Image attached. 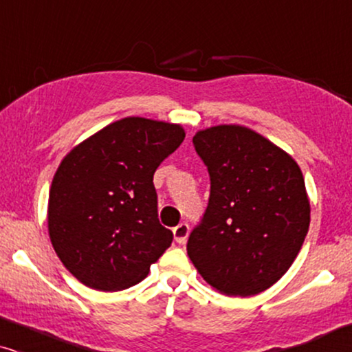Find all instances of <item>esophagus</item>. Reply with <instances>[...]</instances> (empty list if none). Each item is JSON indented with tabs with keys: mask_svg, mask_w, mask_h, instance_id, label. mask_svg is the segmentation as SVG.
Masks as SVG:
<instances>
[{
	"mask_svg": "<svg viewBox=\"0 0 352 352\" xmlns=\"http://www.w3.org/2000/svg\"><path fill=\"white\" fill-rule=\"evenodd\" d=\"M173 235H175V240L177 243H186L187 235H189V226L186 223L177 224L175 229H173Z\"/></svg>",
	"mask_w": 352,
	"mask_h": 352,
	"instance_id": "34e87169",
	"label": "esophagus"
}]
</instances>
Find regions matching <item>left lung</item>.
<instances>
[{
	"mask_svg": "<svg viewBox=\"0 0 352 352\" xmlns=\"http://www.w3.org/2000/svg\"><path fill=\"white\" fill-rule=\"evenodd\" d=\"M194 147L211 189L187 254L218 292L258 295L290 269L309 229L302 173L285 151L240 124L201 129Z\"/></svg>",
	"mask_w": 352,
	"mask_h": 352,
	"instance_id": "8db88e82",
	"label": "left lung"
}]
</instances>
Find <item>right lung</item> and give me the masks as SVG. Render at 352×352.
Returning a JSON list of instances; mask_svg holds the SVG:
<instances>
[{"label": "right lung", "instance_id": "right-lung-1", "mask_svg": "<svg viewBox=\"0 0 352 352\" xmlns=\"http://www.w3.org/2000/svg\"><path fill=\"white\" fill-rule=\"evenodd\" d=\"M181 124L126 117L85 139L57 168L47 230L83 285L117 292L147 277L173 232L158 221L153 173L184 141Z\"/></svg>", "mask_w": 352, "mask_h": 352}]
</instances>
